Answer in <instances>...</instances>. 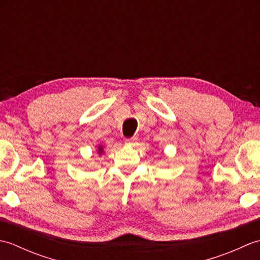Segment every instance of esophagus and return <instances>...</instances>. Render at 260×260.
<instances>
[{
    "mask_svg": "<svg viewBox=\"0 0 260 260\" xmlns=\"http://www.w3.org/2000/svg\"><path fill=\"white\" fill-rule=\"evenodd\" d=\"M137 142V137H131V139H126L125 140V143H126V144L127 145H134L135 144V143Z\"/></svg>",
    "mask_w": 260,
    "mask_h": 260,
    "instance_id": "1",
    "label": "esophagus"
}]
</instances>
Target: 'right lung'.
<instances>
[{
  "mask_svg": "<svg viewBox=\"0 0 260 260\" xmlns=\"http://www.w3.org/2000/svg\"><path fill=\"white\" fill-rule=\"evenodd\" d=\"M97 153H98L99 156L103 155V154H104V146H103L102 144H99V145L97 146Z\"/></svg>",
  "mask_w": 260,
  "mask_h": 260,
  "instance_id": "right-lung-1",
  "label": "right lung"
}]
</instances>
